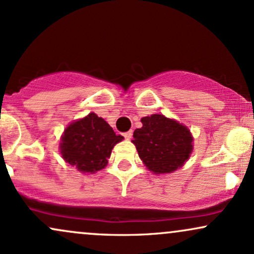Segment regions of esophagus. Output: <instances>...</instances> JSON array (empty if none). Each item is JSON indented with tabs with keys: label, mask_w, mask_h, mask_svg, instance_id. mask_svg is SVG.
Here are the masks:
<instances>
[{
	"label": "esophagus",
	"mask_w": 254,
	"mask_h": 254,
	"mask_svg": "<svg viewBox=\"0 0 254 254\" xmlns=\"http://www.w3.org/2000/svg\"><path fill=\"white\" fill-rule=\"evenodd\" d=\"M123 136H124L127 139H130L131 137H132V130H129V131H127V132H124Z\"/></svg>",
	"instance_id": "1"
}]
</instances>
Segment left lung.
<instances>
[{
    "label": "left lung",
    "instance_id": "1",
    "mask_svg": "<svg viewBox=\"0 0 254 254\" xmlns=\"http://www.w3.org/2000/svg\"><path fill=\"white\" fill-rule=\"evenodd\" d=\"M141 122V129L133 131L132 143L148 170L155 174L172 173L188 161L193 138L185 125L164 115H151Z\"/></svg>",
    "mask_w": 254,
    "mask_h": 254
}]
</instances>
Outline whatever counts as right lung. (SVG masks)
<instances>
[{"label": "right lung", "mask_w": 254, "mask_h": 254, "mask_svg": "<svg viewBox=\"0 0 254 254\" xmlns=\"http://www.w3.org/2000/svg\"><path fill=\"white\" fill-rule=\"evenodd\" d=\"M124 139L95 113L72 122L64 130L60 149L69 165L82 173H95L106 167L113 147Z\"/></svg>", "instance_id": "right-lung-1"}]
</instances>
